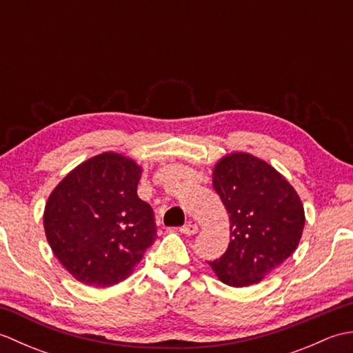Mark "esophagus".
Returning <instances> with one entry per match:
<instances>
[{
	"mask_svg": "<svg viewBox=\"0 0 353 353\" xmlns=\"http://www.w3.org/2000/svg\"><path fill=\"white\" fill-rule=\"evenodd\" d=\"M181 232H182V234H185V235H196L197 232H199V226H197V224L188 223V224H185L183 228H181Z\"/></svg>",
	"mask_w": 353,
	"mask_h": 353,
	"instance_id": "34e87169",
	"label": "esophagus"
}]
</instances>
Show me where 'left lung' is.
<instances>
[{
  "instance_id": "1",
  "label": "left lung",
  "mask_w": 353,
  "mask_h": 353,
  "mask_svg": "<svg viewBox=\"0 0 353 353\" xmlns=\"http://www.w3.org/2000/svg\"><path fill=\"white\" fill-rule=\"evenodd\" d=\"M214 190L226 206L230 243L208 264L230 287H249L272 273L297 249L305 226L301 199L272 165L234 153L215 165Z\"/></svg>"
}]
</instances>
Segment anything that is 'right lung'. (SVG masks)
Segmentation results:
<instances>
[{
  "instance_id": "obj_1",
  "label": "right lung",
  "mask_w": 353,
  "mask_h": 353,
  "mask_svg": "<svg viewBox=\"0 0 353 353\" xmlns=\"http://www.w3.org/2000/svg\"><path fill=\"white\" fill-rule=\"evenodd\" d=\"M141 167L103 153L80 163L48 197L43 228L62 265L85 285L124 281L156 241L153 209L138 197Z\"/></svg>"
}]
</instances>
